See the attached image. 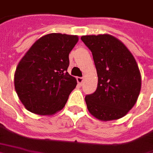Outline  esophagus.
Masks as SVG:
<instances>
[{"label":"esophagus","mask_w":153,"mask_h":153,"mask_svg":"<svg viewBox=\"0 0 153 153\" xmlns=\"http://www.w3.org/2000/svg\"><path fill=\"white\" fill-rule=\"evenodd\" d=\"M76 81H77V83H78L79 85H82V82H83V77H80V76H78V77H76Z\"/></svg>","instance_id":"1"}]
</instances>
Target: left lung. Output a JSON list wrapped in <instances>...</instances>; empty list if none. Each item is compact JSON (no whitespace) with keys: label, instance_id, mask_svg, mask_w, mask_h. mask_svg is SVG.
I'll return each instance as SVG.
<instances>
[{"label":"left lung","instance_id":"left-lung-1","mask_svg":"<svg viewBox=\"0 0 153 153\" xmlns=\"http://www.w3.org/2000/svg\"><path fill=\"white\" fill-rule=\"evenodd\" d=\"M81 39L93 54L98 78L96 91L85 97L88 111L103 121L122 118L135 105L141 91L135 58L121 41L109 34Z\"/></svg>","mask_w":153,"mask_h":153}]
</instances>
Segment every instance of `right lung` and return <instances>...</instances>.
Wrapping results in <instances>:
<instances>
[{"label":"right lung","mask_w":153,"mask_h":153,"mask_svg":"<svg viewBox=\"0 0 153 153\" xmlns=\"http://www.w3.org/2000/svg\"><path fill=\"white\" fill-rule=\"evenodd\" d=\"M76 35L49 33L36 41L17 65L14 85L28 111L40 115L62 109L76 88V80L67 72L69 54Z\"/></svg>","instance_id":"obj_1"}]
</instances>
